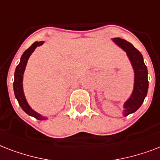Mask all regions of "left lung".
I'll return each instance as SVG.
<instances>
[{
    "instance_id": "8db88e82",
    "label": "left lung",
    "mask_w": 160,
    "mask_h": 160,
    "mask_svg": "<svg viewBox=\"0 0 160 160\" xmlns=\"http://www.w3.org/2000/svg\"><path fill=\"white\" fill-rule=\"evenodd\" d=\"M112 42L126 52L134 71V87L130 98L123 105V115L128 116L140 108L145 98L148 88V70L143 62L142 54L130 42L124 39L112 38Z\"/></svg>"
}]
</instances>
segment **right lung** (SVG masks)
Returning a JSON list of instances; mask_svg holds the SVG:
<instances>
[{
	"instance_id": "obj_1",
	"label": "right lung",
	"mask_w": 160,
	"mask_h": 160,
	"mask_svg": "<svg viewBox=\"0 0 160 160\" xmlns=\"http://www.w3.org/2000/svg\"><path fill=\"white\" fill-rule=\"evenodd\" d=\"M43 42H35L27 50L24 52L22 54L20 63L17 66L16 71L14 74V82H13V88H14L15 97L18 101V103L21 106L22 109L27 112V114L30 116L36 118L38 120H45L47 118L43 117L34 110L32 109V108L30 107L29 104L27 103L26 98H25L24 92H23V86H22V81H23V73H24L25 68L27 66V61L30 58L31 54L33 52V51L35 50L37 47L42 46L43 44Z\"/></svg>"
}]
</instances>
